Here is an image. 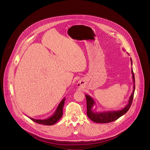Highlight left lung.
<instances>
[{"label": "left lung", "mask_w": 150, "mask_h": 150, "mask_svg": "<svg viewBox=\"0 0 150 150\" xmlns=\"http://www.w3.org/2000/svg\"><path fill=\"white\" fill-rule=\"evenodd\" d=\"M131 64H132V59L131 58ZM132 79H133V91L131 94V96L129 97V100L128 101V104L124 108H123L119 111H106L103 112H93L92 109L93 106L95 105V101H93L92 98H91L89 96L86 95V102H87V115L89 119L96 123H108L114 122L117 120L121 116L124 115L125 113H127L129 109L131 107L132 104L133 97H134V93L135 91V78L134 75L132 68Z\"/></svg>", "instance_id": "left-lung-1"}]
</instances>
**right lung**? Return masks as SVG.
<instances>
[{
	"mask_svg": "<svg viewBox=\"0 0 150 150\" xmlns=\"http://www.w3.org/2000/svg\"><path fill=\"white\" fill-rule=\"evenodd\" d=\"M65 100H66V98H64L62 100V101L59 104V105L56 110V111L54 112V113L53 114V115L49 117L48 119H43V120H38V119H32V118H30V117H29V118L31 120H33V122H35L37 123H39V124H42V125H53L55 124L61 119L62 115V109H63V106H64V105Z\"/></svg>",
	"mask_w": 150,
	"mask_h": 150,
	"instance_id": "right-lung-1",
	"label": "right lung"
}]
</instances>
